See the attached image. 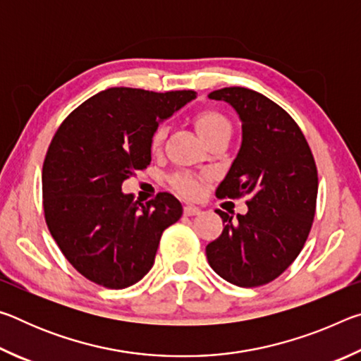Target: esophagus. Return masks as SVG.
I'll return each mask as SVG.
<instances>
[{"instance_id": "obj_1", "label": "esophagus", "mask_w": 361, "mask_h": 361, "mask_svg": "<svg viewBox=\"0 0 361 361\" xmlns=\"http://www.w3.org/2000/svg\"><path fill=\"white\" fill-rule=\"evenodd\" d=\"M183 213H185L186 216H194V215H199L200 209H197V207L194 205H185L183 207Z\"/></svg>"}]
</instances>
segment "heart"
Wrapping results in <instances>:
<instances>
[{
    "instance_id": "obj_1",
    "label": "heart",
    "mask_w": 361,
    "mask_h": 361,
    "mask_svg": "<svg viewBox=\"0 0 361 361\" xmlns=\"http://www.w3.org/2000/svg\"><path fill=\"white\" fill-rule=\"evenodd\" d=\"M194 126L199 135L207 143L218 135H231V122L224 114L215 109H200L194 114ZM164 138H166V127L157 126L149 137V149L151 152H159L162 148ZM170 186L173 191L186 199H197L204 192V180L197 175L178 172L170 178Z\"/></svg>"
}]
</instances>
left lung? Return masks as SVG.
Segmentation results:
<instances>
[{"mask_svg": "<svg viewBox=\"0 0 361 361\" xmlns=\"http://www.w3.org/2000/svg\"><path fill=\"white\" fill-rule=\"evenodd\" d=\"M209 97L234 106L243 132L216 197L248 195V212L232 219L216 210L224 228L207 245V259L232 285H266L291 266L309 237L319 191L315 159L296 121L267 97L245 87H224Z\"/></svg>", "mask_w": 361, "mask_h": 361, "instance_id": "left-lung-1", "label": "left lung"}]
</instances>
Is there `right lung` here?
I'll list each match as a JSON object with an SVG mask.
<instances>
[{"mask_svg":"<svg viewBox=\"0 0 361 361\" xmlns=\"http://www.w3.org/2000/svg\"><path fill=\"white\" fill-rule=\"evenodd\" d=\"M195 97L113 87L66 116L42 164V209L49 232L70 264L111 290L142 280L154 264L162 232L183 215L180 200L159 192L142 204L121 186L149 166V137Z\"/></svg>","mask_w":361,"mask_h":361,"instance_id":"1","label":"right lung"}]
</instances>
